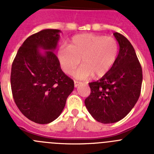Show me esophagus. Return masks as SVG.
<instances>
[{"label":"esophagus","mask_w":154,"mask_h":154,"mask_svg":"<svg viewBox=\"0 0 154 154\" xmlns=\"http://www.w3.org/2000/svg\"><path fill=\"white\" fill-rule=\"evenodd\" d=\"M74 84H75V87L76 88V87H78L80 84H82V82H78V81H74Z\"/></svg>","instance_id":"1"}]
</instances>
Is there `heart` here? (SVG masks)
Instances as JSON below:
<instances>
[{"instance_id": "1", "label": "heart", "mask_w": 154, "mask_h": 154, "mask_svg": "<svg viewBox=\"0 0 154 154\" xmlns=\"http://www.w3.org/2000/svg\"><path fill=\"white\" fill-rule=\"evenodd\" d=\"M119 46L112 37L95 34H81L74 36L69 46H62L58 58L66 74L72 75L80 63L83 65L75 75L80 79L106 75L115 63Z\"/></svg>"}]
</instances>
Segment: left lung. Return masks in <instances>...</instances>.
Here are the masks:
<instances>
[{
  "instance_id": "8db88e82",
  "label": "left lung",
  "mask_w": 154,
  "mask_h": 154,
  "mask_svg": "<svg viewBox=\"0 0 154 154\" xmlns=\"http://www.w3.org/2000/svg\"><path fill=\"white\" fill-rule=\"evenodd\" d=\"M113 35L119 45L116 60L106 75L89 82L91 93L85 99L89 113L102 123L123 119L137 103L142 86V68L133 45L123 35Z\"/></svg>"
}]
</instances>
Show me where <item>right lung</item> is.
<instances>
[{
	"mask_svg": "<svg viewBox=\"0 0 154 154\" xmlns=\"http://www.w3.org/2000/svg\"><path fill=\"white\" fill-rule=\"evenodd\" d=\"M58 29H45L31 35L14 59L11 85L14 100L21 113L39 124L60 116L74 82L62 72L53 52L59 40ZM39 48L46 50L44 54Z\"/></svg>",
	"mask_w": 154,
	"mask_h": 154,
	"instance_id": "right-lung-1",
	"label": "right lung"
}]
</instances>
